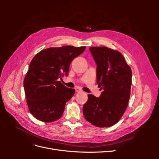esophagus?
<instances>
[{
  "mask_svg": "<svg viewBox=\"0 0 159 159\" xmlns=\"http://www.w3.org/2000/svg\"><path fill=\"white\" fill-rule=\"evenodd\" d=\"M75 91L77 93H80V92H82V90L80 88L77 87V88H75Z\"/></svg>",
  "mask_w": 159,
  "mask_h": 159,
  "instance_id": "1",
  "label": "esophagus"
}]
</instances>
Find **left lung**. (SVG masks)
I'll list each match as a JSON object with an SVG mask.
<instances>
[{
    "label": "left lung",
    "instance_id": "1",
    "mask_svg": "<svg viewBox=\"0 0 159 159\" xmlns=\"http://www.w3.org/2000/svg\"><path fill=\"white\" fill-rule=\"evenodd\" d=\"M97 68L99 98L89 94L83 107L85 119L93 125L109 127L116 124L127 107L131 95L132 71L123 56L107 47H90Z\"/></svg>",
    "mask_w": 159,
    "mask_h": 159
}]
</instances>
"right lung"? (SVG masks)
Listing matches in <instances>:
<instances>
[{
	"label": "right lung",
	"mask_w": 159,
	"mask_h": 159,
	"mask_svg": "<svg viewBox=\"0 0 159 159\" xmlns=\"http://www.w3.org/2000/svg\"><path fill=\"white\" fill-rule=\"evenodd\" d=\"M85 46L49 48L33 57L24 80L28 109L34 117L46 123L59 119L66 103L75 93L59 79L68 76L70 65L84 52Z\"/></svg>",
	"instance_id": "right-lung-1"
}]
</instances>
